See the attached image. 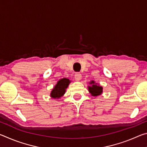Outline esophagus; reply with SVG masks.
Wrapping results in <instances>:
<instances>
[{"label":"esophagus","mask_w":147,"mask_h":147,"mask_svg":"<svg viewBox=\"0 0 147 147\" xmlns=\"http://www.w3.org/2000/svg\"><path fill=\"white\" fill-rule=\"evenodd\" d=\"M74 78L76 81H80L82 79V74L79 73H76L74 75Z\"/></svg>","instance_id":"esophagus-1"}]
</instances>
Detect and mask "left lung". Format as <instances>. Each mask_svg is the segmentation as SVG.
<instances>
[{
  "instance_id": "8db88e82",
  "label": "left lung",
  "mask_w": 147,
  "mask_h": 147,
  "mask_svg": "<svg viewBox=\"0 0 147 147\" xmlns=\"http://www.w3.org/2000/svg\"><path fill=\"white\" fill-rule=\"evenodd\" d=\"M89 84L90 86H88V91L89 93L91 94V96H97L100 95L103 92L102 86L99 85L97 83H96L94 80H91L89 82Z\"/></svg>"
}]
</instances>
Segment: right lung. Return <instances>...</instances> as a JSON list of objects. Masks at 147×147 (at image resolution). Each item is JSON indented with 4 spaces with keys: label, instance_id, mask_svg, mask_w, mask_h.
<instances>
[{
    "label": "right lung",
    "instance_id": "1",
    "mask_svg": "<svg viewBox=\"0 0 147 147\" xmlns=\"http://www.w3.org/2000/svg\"><path fill=\"white\" fill-rule=\"evenodd\" d=\"M71 82V80L69 78H63L59 80L53 89H52L51 94H50L51 97L53 99L60 98L65 93L66 89Z\"/></svg>",
    "mask_w": 147,
    "mask_h": 147
}]
</instances>
